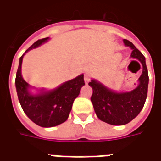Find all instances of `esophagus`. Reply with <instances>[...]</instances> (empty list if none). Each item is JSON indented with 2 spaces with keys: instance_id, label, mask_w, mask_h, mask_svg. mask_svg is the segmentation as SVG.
Returning a JSON list of instances; mask_svg holds the SVG:
<instances>
[{
  "instance_id": "esophagus-1",
  "label": "esophagus",
  "mask_w": 161,
  "mask_h": 161,
  "mask_svg": "<svg viewBox=\"0 0 161 161\" xmlns=\"http://www.w3.org/2000/svg\"><path fill=\"white\" fill-rule=\"evenodd\" d=\"M84 81H85L86 84H88L89 81H90V74H88V73L85 74V76H84Z\"/></svg>"
}]
</instances>
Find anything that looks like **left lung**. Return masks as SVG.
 Listing matches in <instances>:
<instances>
[{"instance_id": "1", "label": "left lung", "mask_w": 161, "mask_h": 161, "mask_svg": "<svg viewBox=\"0 0 161 161\" xmlns=\"http://www.w3.org/2000/svg\"><path fill=\"white\" fill-rule=\"evenodd\" d=\"M124 43L132 50L130 57L142 67L136 87L128 92H117L95 79L88 83L92 88L91 101L95 113L98 119L111 125H124L133 120L142 110L147 95L149 79L146 59L131 42L124 39Z\"/></svg>"}]
</instances>
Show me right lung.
Segmentation results:
<instances>
[{"label":"right lung","mask_w":161,"mask_h":161,"mask_svg":"<svg viewBox=\"0 0 161 161\" xmlns=\"http://www.w3.org/2000/svg\"><path fill=\"white\" fill-rule=\"evenodd\" d=\"M49 39L50 37H45L36 41L25 50L19 58L15 79L19 101L23 111L34 124L43 128L57 126L68 119L74 100L79 96L80 89L85 85L84 75L81 74L75 79L63 82L56 88L37 89L36 92L31 91L35 87L29 85L21 74L23 57L29 50L41 46Z\"/></svg>","instance_id":"1"}]
</instances>
